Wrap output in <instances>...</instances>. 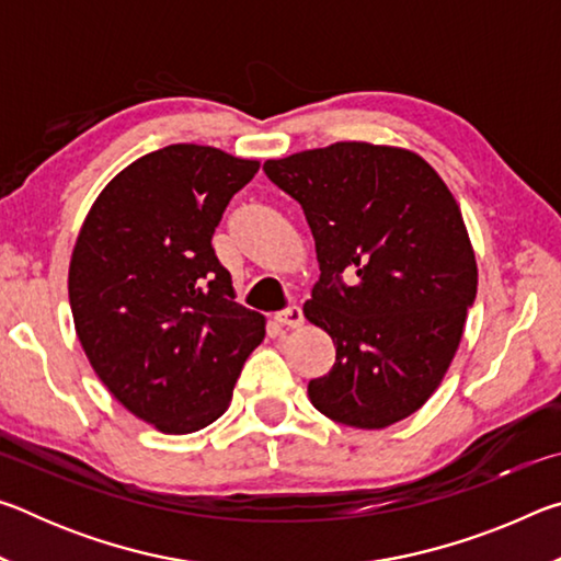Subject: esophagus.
<instances>
[{"label":"esophagus","instance_id":"esophagus-1","mask_svg":"<svg viewBox=\"0 0 561 561\" xmlns=\"http://www.w3.org/2000/svg\"><path fill=\"white\" fill-rule=\"evenodd\" d=\"M274 321H277L279 327H287V329H297L304 324V314L299 307H289L287 311H279L277 317H274Z\"/></svg>","mask_w":561,"mask_h":561}]
</instances>
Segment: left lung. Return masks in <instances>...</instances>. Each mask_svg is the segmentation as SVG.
<instances>
[{
  "instance_id": "1",
  "label": "left lung",
  "mask_w": 561,
  "mask_h": 561,
  "mask_svg": "<svg viewBox=\"0 0 561 561\" xmlns=\"http://www.w3.org/2000/svg\"><path fill=\"white\" fill-rule=\"evenodd\" d=\"M264 173L314 234L321 277L304 317L336 360L309 381V401L360 431L413 415L448 374L478 291L458 201L413 150L366 140L272 158Z\"/></svg>"
}]
</instances>
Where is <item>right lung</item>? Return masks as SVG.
Listing matches in <instances>:
<instances>
[{"instance_id": "obj_1", "label": "right lung", "mask_w": 561, "mask_h": 561, "mask_svg": "<svg viewBox=\"0 0 561 561\" xmlns=\"http://www.w3.org/2000/svg\"><path fill=\"white\" fill-rule=\"evenodd\" d=\"M260 160L175 144L133 160L93 201L69 264V301L93 371L168 435L195 433L232 401L267 319L240 307L213 232Z\"/></svg>"}]
</instances>
